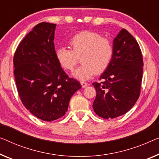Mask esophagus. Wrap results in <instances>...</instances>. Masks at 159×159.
Segmentation results:
<instances>
[{
	"mask_svg": "<svg viewBox=\"0 0 159 159\" xmlns=\"http://www.w3.org/2000/svg\"><path fill=\"white\" fill-rule=\"evenodd\" d=\"M80 84H81V86L83 88H86L88 86V83L85 82V81H81L80 82Z\"/></svg>",
	"mask_w": 159,
	"mask_h": 159,
	"instance_id": "obj_1",
	"label": "esophagus"
}]
</instances>
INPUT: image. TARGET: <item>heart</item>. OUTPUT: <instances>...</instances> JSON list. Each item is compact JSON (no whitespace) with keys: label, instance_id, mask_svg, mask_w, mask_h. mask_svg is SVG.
Segmentation results:
<instances>
[{"label":"heart","instance_id":"1","mask_svg":"<svg viewBox=\"0 0 159 159\" xmlns=\"http://www.w3.org/2000/svg\"><path fill=\"white\" fill-rule=\"evenodd\" d=\"M69 45L71 49L66 47L56 49V59L64 69L73 70L80 57L82 64L73 73V76L80 80L90 79L96 71H104L110 65L114 53L111 40L89 30L73 35Z\"/></svg>","mask_w":159,"mask_h":159}]
</instances>
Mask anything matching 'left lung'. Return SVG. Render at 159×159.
I'll return each mask as SVG.
<instances>
[{"label": "left lung", "mask_w": 159, "mask_h": 159, "mask_svg": "<svg viewBox=\"0 0 159 159\" xmlns=\"http://www.w3.org/2000/svg\"><path fill=\"white\" fill-rule=\"evenodd\" d=\"M112 61L92 85L96 91L93 108L106 119L125 114L140 96L143 75V55L136 40L124 28L113 41Z\"/></svg>", "instance_id": "left-lung-1"}]
</instances>
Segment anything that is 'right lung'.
<instances>
[{
	"instance_id": "obj_1",
	"label": "right lung",
	"mask_w": 159,
	"mask_h": 159,
	"mask_svg": "<svg viewBox=\"0 0 159 159\" xmlns=\"http://www.w3.org/2000/svg\"><path fill=\"white\" fill-rule=\"evenodd\" d=\"M56 27L45 22L35 25L21 41L13 57L19 97L33 115L45 121L63 116L71 96L81 88L57 61Z\"/></svg>"
}]
</instances>
